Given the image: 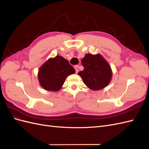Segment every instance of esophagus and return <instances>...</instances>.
Returning a JSON list of instances; mask_svg holds the SVG:
<instances>
[{
  "mask_svg": "<svg viewBox=\"0 0 149 149\" xmlns=\"http://www.w3.org/2000/svg\"><path fill=\"white\" fill-rule=\"evenodd\" d=\"M74 69H75V71H76V73H78V71H79V67H78V66H74Z\"/></svg>",
  "mask_w": 149,
  "mask_h": 149,
  "instance_id": "esophagus-1",
  "label": "esophagus"
}]
</instances>
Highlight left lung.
Returning <instances> with one entry per match:
<instances>
[{
	"mask_svg": "<svg viewBox=\"0 0 149 149\" xmlns=\"http://www.w3.org/2000/svg\"><path fill=\"white\" fill-rule=\"evenodd\" d=\"M84 70L78 73L90 89L97 91L106 87L112 76L111 68L100 54L88 53L81 60Z\"/></svg>",
	"mask_w": 149,
	"mask_h": 149,
	"instance_id": "1",
	"label": "left lung"
}]
</instances>
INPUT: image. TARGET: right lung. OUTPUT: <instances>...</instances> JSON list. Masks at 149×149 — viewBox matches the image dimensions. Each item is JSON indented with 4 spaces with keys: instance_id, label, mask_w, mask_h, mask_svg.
Segmentation results:
<instances>
[{
    "instance_id": "right-lung-1",
    "label": "right lung",
    "mask_w": 149,
    "mask_h": 149,
    "mask_svg": "<svg viewBox=\"0 0 149 149\" xmlns=\"http://www.w3.org/2000/svg\"><path fill=\"white\" fill-rule=\"evenodd\" d=\"M75 73L74 68L69 61L60 55L51 58L40 68L38 79L40 84L49 91H58L70 74Z\"/></svg>"
}]
</instances>
